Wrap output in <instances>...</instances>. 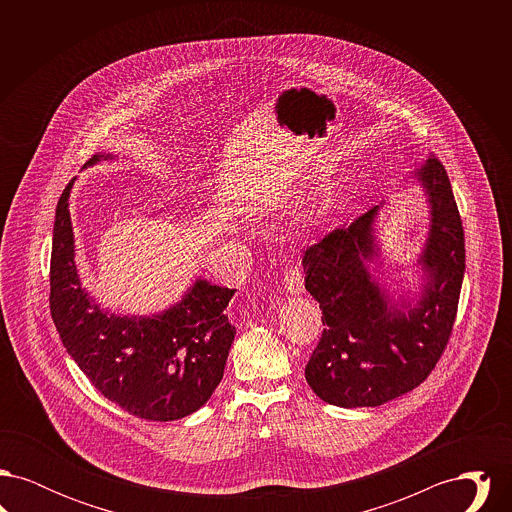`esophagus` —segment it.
Instances as JSON below:
<instances>
[{
    "label": "esophagus",
    "instance_id": "34e87169",
    "mask_svg": "<svg viewBox=\"0 0 512 512\" xmlns=\"http://www.w3.org/2000/svg\"><path fill=\"white\" fill-rule=\"evenodd\" d=\"M284 282H286V290L292 293V295H299L305 290V284H303V274L297 267H290L284 272Z\"/></svg>",
    "mask_w": 512,
    "mask_h": 512
}]
</instances>
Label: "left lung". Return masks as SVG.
Returning a JSON list of instances; mask_svg holds the SVG:
<instances>
[{
	"label": "left lung",
	"mask_w": 512,
	"mask_h": 512,
	"mask_svg": "<svg viewBox=\"0 0 512 512\" xmlns=\"http://www.w3.org/2000/svg\"><path fill=\"white\" fill-rule=\"evenodd\" d=\"M430 205L418 265L416 301L390 299L372 278L378 257L376 205L311 245L305 288L322 309V338L305 366L311 390L343 409L378 407L420 386L439 361L457 317L464 276V232L449 176L436 157L414 172Z\"/></svg>",
	"instance_id": "8db88e82"
}]
</instances>
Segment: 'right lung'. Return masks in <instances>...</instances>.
Here are the masks:
<instances>
[{
	"label": "right lung",
	"mask_w": 512,
	"mask_h": 512,
	"mask_svg": "<svg viewBox=\"0 0 512 512\" xmlns=\"http://www.w3.org/2000/svg\"><path fill=\"white\" fill-rule=\"evenodd\" d=\"M113 155H94L88 165ZM59 197L49 267V309L59 338L94 388L138 418L169 422L201 409L224 374L236 328L224 309L236 290L197 278L182 301L151 317L101 309L74 263L69 195Z\"/></svg>",
	"instance_id": "1"
}]
</instances>
